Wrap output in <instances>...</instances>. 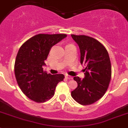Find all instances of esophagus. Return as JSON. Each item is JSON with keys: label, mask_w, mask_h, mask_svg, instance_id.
<instances>
[{"label": "esophagus", "mask_w": 128, "mask_h": 128, "mask_svg": "<svg viewBox=\"0 0 128 128\" xmlns=\"http://www.w3.org/2000/svg\"><path fill=\"white\" fill-rule=\"evenodd\" d=\"M65 77H66L67 79H68V80H71V79H72V77L71 76H70V75H65Z\"/></svg>", "instance_id": "1"}]
</instances>
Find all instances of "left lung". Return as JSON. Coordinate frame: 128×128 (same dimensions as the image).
I'll list each match as a JSON object with an SVG mask.
<instances>
[{
    "mask_svg": "<svg viewBox=\"0 0 128 128\" xmlns=\"http://www.w3.org/2000/svg\"><path fill=\"white\" fill-rule=\"evenodd\" d=\"M80 50V63L86 66L84 78L74 76L78 87L71 93L81 105L92 104L102 98L111 78V64L104 45L96 39L85 35H71Z\"/></svg>",
    "mask_w": 128,
    "mask_h": 128,
    "instance_id": "1",
    "label": "left lung"
}]
</instances>
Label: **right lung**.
Here are the masks:
<instances>
[{"mask_svg": "<svg viewBox=\"0 0 128 128\" xmlns=\"http://www.w3.org/2000/svg\"><path fill=\"white\" fill-rule=\"evenodd\" d=\"M66 36L65 34H39L27 40L18 51L14 65L17 82L22 92L36 102L50 99L57 84L65 77L63 74H48L42 66L52 47Z\"/></svg>", "mask_w": 128, "mask_h": 128, "instance_id": "right-lung-1", "label": "right lung"}]
</instances>
